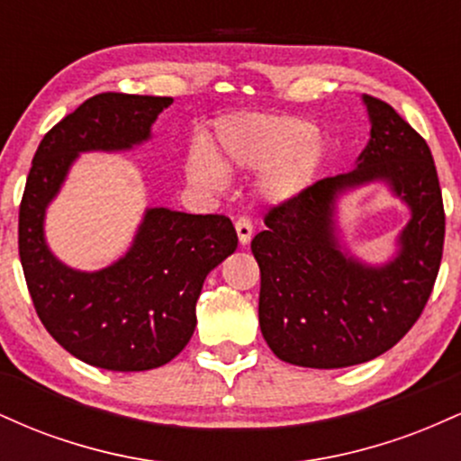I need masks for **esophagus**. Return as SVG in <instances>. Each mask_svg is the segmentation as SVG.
<instances>
[{"instance_id":"obj_1","label":"esophagus","mask_w":461,"mask_h":461,"mask_svg":"<svg viewBox=\"0 0 461 461\" xmlns=\"http://www.w3.org/2000/svg\"><path fill=\"white\" fill-rule=\"evenodd\" d=\"M234 225H236V234H238V240H240V245H247L253 236L251 221H249L247 216H240V219H236Z\"/></svg>"}]
</instances>
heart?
<instances>
[{
    "label": "heart",
    "instance_id": "heart-1",
    "mask_svg": "<svg viewBox=\"0 0 461 461\" xmlns=\"http://www.w3.org/2000/svg\"><path fill=\"white\" fill-rule=\"evenodd\" d=\"M322 162V142L314 125L299 116L238 114L216 128L214 153L197 147L188 156L190 177L203 186H223L225 168H268L262 193L273 201L299 197Z\"/></svg>",
    "mask_w": 461,
    "mask_h": 461
}]
</instances>
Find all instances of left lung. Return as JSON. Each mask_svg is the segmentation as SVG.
<instances>
[{"instance_id": "obj_1", "label": "left lung", "mask_w": 461, "mask_h": 461, "mask_svg": "<svg viewBox=\"0 0 461 461\" xmlns=\"http://www.w3.org/2000/svg\"><path fill=\"white\" fill-rule=\"evenodd\" d=\"M370 140L357 168L322 177L264 214L251 240L260 267V330L279 359L345 368L393 348L425 310L444 247V205L429 145L390 104L364 95ZM384 178L412 210L385 267L345 257L332 231L337 194Z\"/></svg>"}]
</instances>
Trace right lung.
Returning a JSON list of instances; mask_svg holds the SVG:
<instances>
[{
  "mask_svg": "<svg viewBox=\"0 0 461 461\" xmlns=\"http://www.w3.org/2000/svg\"><path fill=\"white\" fill-rule=\"evenodd\" d=\"M171 97L102 93L45 134L19 205V258L50 336L91 366L134 373L171 362L197 325L205 275L236 251L223 214L147 210L125 258L97 273L58 262L45 245V208L79 151H119L147 140Z\"/></svg>",
  "mask_w": 461,
  "mask_h": 461,
  "instance_id": "right-lung-1",
  "label": "right lung"
}]
</instances>
